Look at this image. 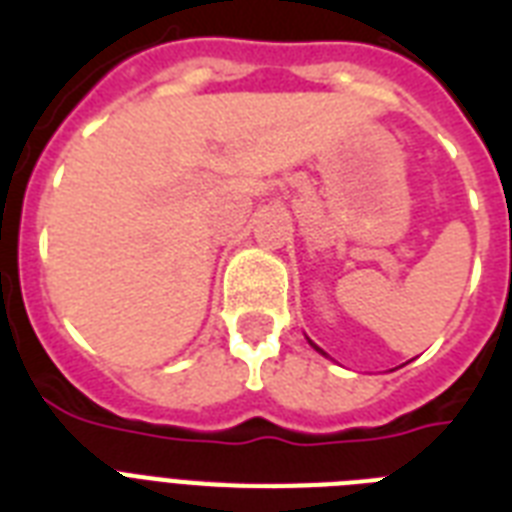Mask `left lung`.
Returning <instances> with one entry per match:
<instances>
[{"instance_id":"obj_1","label":"left lung","mask_w":512,"mask_h":512,"mask_svg":"<svg viewBox=\"0 0 512 512\" xmlns=\"http://www.w3.org/2000/svg\"><path fill=\"white\" fill-rule=\"evenodd\" d=\"M313 348H316V345H313ZM316 350H321V348H316Z\"/></svg>"}]
</instances>
